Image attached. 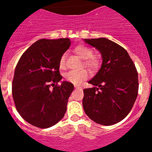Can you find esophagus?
<instances>
[{"instance_id": "34e87169", "label": "esophagus", "mask_w": 152, "mask_h": 152, "mask_svg": "<svg viewBox=\"0 0 152 152\" xmlns=\"http://www.w3.org/2000/svg\"><path fill=\"white\" fill-rule=\"evenodd\" d=\"M75 88L76 89H81V87H79V86H75Z\"/></svg>"}]
</instances>
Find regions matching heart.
<instances>
[{
    "label": "heart",
    "mask_w": 152,
    "mask_h": 152,
    "mask_svg": "<svg viewBox=\"0 0 152 152\" xmlns=\"http://www.w3.org/2000/svg\"><path fill=\"white\" fill-rule=\"evenodd\" d=\"M74 52L81 58L84 60V65L89 69L95 71L99 66V62L96 58L93 57V52L86 46L79 45L75 47ZM65 54L62 56L60 60V68H63L65 63ZM65 78L68 82H71L75 85H80L81 83L88 78V73L85 70L82 71H71L65 73Z\"/></svg>",
    "instance_id": "1"
}]
</instances>
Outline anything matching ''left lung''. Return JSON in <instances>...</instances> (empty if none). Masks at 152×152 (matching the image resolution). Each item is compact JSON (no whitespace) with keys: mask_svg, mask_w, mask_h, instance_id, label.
Masks as SVG:
<instances>
[{"mask_svg":"<svg viewBox=\"0 0 152 152\" xmlns=\"http://www.w3.org/2000/svg\"><path fill=\"white\" fill-rule=\"evenodd\" d=\"M83 41L98 50L103 60L88 81L94 87L84 89L83 108L95 122L113 125L127 116L138 96L136 68L127 51L114 41L105 38Z\"/></svg>","mask_w":152,"mask_h":152,"instance_id":"8db88e82","label":"left lung"}]
</instances>
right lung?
Instances as JSON below:
<instances>
[{
	"instance_id": "1",
	"label": "right lung",
	"mask_w": 152,
	"mask_h": 152,
	"mask_svg": "<svg viewBox=\"0 0 152 152\" xmlns=\"http://www.w3.org/2000/svg\"><path fill=\"white\" fill-rule=\"evenodd\" d=\"M69 38L40 39L32 44L18 61L12 82L16 108L26 122L48 128L63 118L74 87L68 81L57 84L60 60L71 46ZM51 86L53 88H50Z\"/></svg>"
}]
</instances>
